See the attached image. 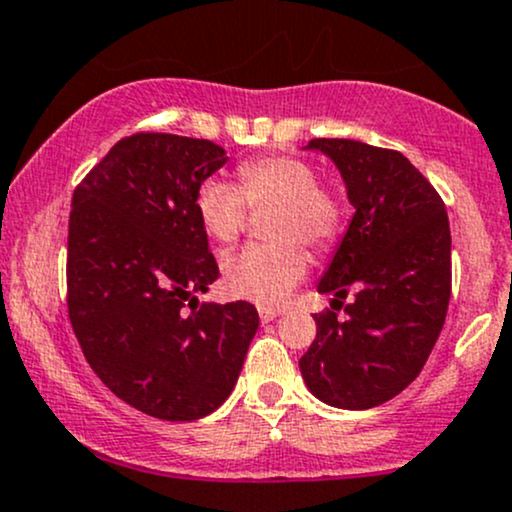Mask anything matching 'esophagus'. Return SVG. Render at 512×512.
<instances>
[{
  "label": "esophagus",
  "instance_id": "obj_1",
  "mask_svg": "<svg viewBox=\"0 0 512 512\" xmlns=\"http://www.w3.org/2000/svg\"><path fill=\"white\" fill-rule=\"evenodd\" d=\"M281 315V310L279 308H260V320L262 322H272V320H276V317Z\"/></svg>",
  "mask_w": 512,
  "mask_h": 512
}]
</instances>
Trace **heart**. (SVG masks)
Wrapping results in <instances>:
<instances>
[{"mask_svg": "<svg viewBox=\"0 0 512 512\" xmlns=\"http://www.w3.org/2000/svg\"><path fill=\"white\" fill-rule=\"evenodd\" d=\"M250 209H274L269 216L272 245L231 252L221 264L226 291L274 308L308 274V248L327 250L344 226V207L337 195L320 185V175L296 156H262L240 163L236 187L223 180H204L195 209L204 233L216 243H236L245 231Z\"/></svg>", "mask_w": 512, "mask_h": 512, "instance_id": "heart-1", "label": "heart"}]
</instances>
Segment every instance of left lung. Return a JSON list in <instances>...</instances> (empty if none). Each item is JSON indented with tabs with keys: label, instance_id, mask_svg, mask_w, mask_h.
<instances>
[{
	"label": "left lung",
	"instance_id": "1",
	"mask_svg": "<svg viewBox=\"0 0 512 512\" xmlns=\"http://www.w3.org/2000/svg\"><path fill=\"white\" fill-rule=\"evenodd\" d=\"M330 156L356 214L317 291L337 313L315 315V342L298 366L317 399L339 409L387 402L424 368L450 303V223L436 187L399 151L354 139H313Z\"/></svg>",
	"mask_w": 512,
	"mask_h": 512
}]
</instances>
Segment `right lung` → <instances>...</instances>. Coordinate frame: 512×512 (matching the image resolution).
I'll list each match as a JSON object with an SVG mask.
<instances>
[{
    "mask_svg": "<svg viewBox=\"0 0 512 512\" xmlns=\"http://www.w3.org/2000/svg\"><path fill=\"white\" fill-rule=\"evenodd\" d=\"M226 161L209 139L139 132L120 139L72 197L74 334L103 385L154 419L195 421L219 409L260 327L255 305L197 301L219 264L195 197Z\"/></svg>",
    "mask_w": 512,
    "mask_h": 512,
    "instance_id": "add662e5",
    "label": "right lung"
}]
</instances>
